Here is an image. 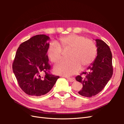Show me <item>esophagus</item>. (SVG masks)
<instances>
[{
  "label": "esophagus",
  "mask_w": 124,
  "mask_h": 124,
  "mask_svg": "<svg viewBox=\"0 0 124 124\" xmlns=\"http://www.w3.org/2000/svg\"><path fill=\"white\" fill-rule=\"evenodd\" d=\"M67 79L69 80V81H70V82H73V81H75V78H66Z\"/></svg>",
  "instance_id": "34e87169"
}]
</instances>
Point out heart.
<instances>
[{"label": "heart", "instance_id": "obj_1", "mask_svg": "<svg viewBox=\"0 0 124 124\" xmlns=\"http://www.w3.org/2000/svg\"><path fill=\"white\" fill-rule=\"evenodd\" d=\"M70 49L69 60L60 61L55 65L54 71L58 75L70 76L79 71L81 67L85 68L94 61L97 48L93 40L83 36L70 34L59 39V44L51 42L47 49V55L52 63H57L62 56L63 51Z\"/></svg>", "mask_w": 124, "mask_h": 124}]
</instances>
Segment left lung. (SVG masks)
Segmentation results:
<instances>
[{
  "label": "left lung",
  "mask_w": 124,
  "mask_h": 124,
  "mask_svg": "<svg viewBox=\"0 0 124 124\" xmlns=\"http://www.w3.org/2000/svg\"><path fill=\"white\" fill-rule=\"evenodd\" d=\"M95 41L96 57L87 68L86 71L76 77V80L83 84L78 93L85 97L96 95L102 91L113 73L112 54L109 46L100 39H95Z\"/></svg>",
  "instance_id": "1"
}]
</instances>
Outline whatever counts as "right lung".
<instances>
[{
  "instance_id": "right-lung-1",
  "label": "right lung",
  "mask_w": 124,
  "mask_h": 124,
  "mask_svg": "<svg viewBox=\"0 0 124 124\" xmlns=\"http://www.w3.org/2000/svg\"><path fill=\"white\" fill-rule=\"evenodd\" d=\"M49 39L45 35L35 36L21 44L16 51L13 63V72L21 88L29 95L46 94L59 78L49 73L51 66L47 49Z\"/></svg>"
}]
</instances>
